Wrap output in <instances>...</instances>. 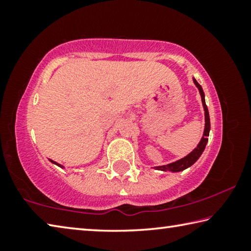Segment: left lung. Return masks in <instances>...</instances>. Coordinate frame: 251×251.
<instances>
[{
	"instance_id": "1",
	"label": "left lung",
	"mask_w": 251,
	"mask_h": 251,
	"mask_svg": "<svg viewBox=\"0 0 251 251\" xmlns=\"http://www.w3.org/2000/svg\"><path fill=\"white\" fill-rule=\"evenodd\" d=\"M194 79V83L196 85L199 93H201V101H202V106H203V110H205V129H203V134H202V137L201 139V142L198 143L197 147L195 148L193 151H190L188 155L185 156L184 158H181L179 160H176L174 161V163L171 164H167V165H164V166H157L154 167L157 171H163V172H172V173H178V172H181L184 171V169L188 168L194 165L196 161L198 160L199 157L201 156L203 150H205V147L207 145V142H208V136H209V130H210V120H209V113H208V108H207V105H206V101H205V93L202 91V87L201 85L198 84V82L195 78Z\"/></svg>"
}]
</instances>
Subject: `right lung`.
<instances>
[{
  "label": "right lung",
  "mask_w": 251,
  "mask_h": 251,
  "mask_svg": "<svg viewBox=\"0 0 251 251\" xmlns=\"http://www.w3.org/2000/svg\"><path fill=\"white\" fill-rule=\"evenodd\" d=\"M50 163H53L54 165H57L58 167H61V168H64V166H63V165H61V164H58V163H56V161H54V160H52V159H49Z\"/></svg>",
  "instance_id": "add662e5"
}]
</instances>
